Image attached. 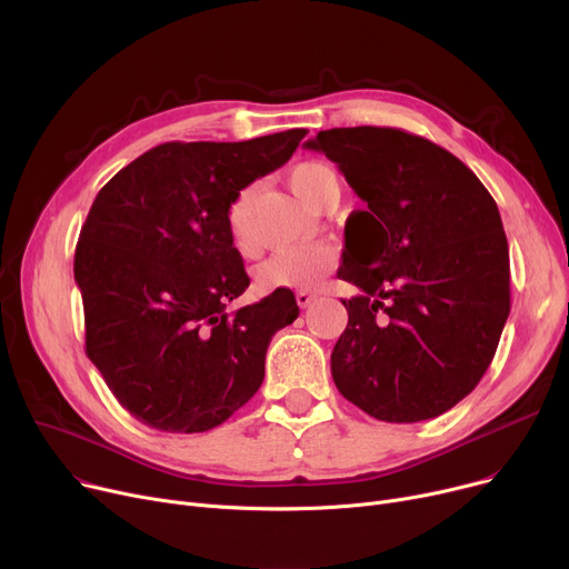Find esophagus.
<instances>
[{"label":"esophagus","mask_w":569,"mask_h":569,"mask_svg":"<svg viewBox=\"0 0 569 569\" xmlns=\"http://www.w3.org/2000/svg\"><path fill=\"white\" fill-rule=\"evenodd\" d=\"M295 300H297V305H300L302 309H307V307H311L316 302V295L309 292V290H300V292H295Z\"/></svg>","instance_id":"34e87169"}]
</instances>
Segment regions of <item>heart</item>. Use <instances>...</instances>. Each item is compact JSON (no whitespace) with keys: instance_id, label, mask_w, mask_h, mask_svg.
I'll list each match as a JSON object with an SVG mask.
<instances>
[{"instance_id":"heart-1","label":"heart","mask_w":569,"mask_h":569,"mask_svg":"<svg viewBox=\"0 0 569 569\" xmlns=\"http://www.w3.org/2000/svg\"><path fill=\"white\" fill-rule=\"evenodd\" d=\"M288 182L292 191L316 209L327 204H337L341 196L339 172L325 161H302L288 172ZM249 204L251 189L239 191L228 204V232L237 249H247L249 244ZM337 264V253L332 247L318 244L305 249H281L269 256L256 269V286L262 292L274 290H311L322 283V279L332 272Z\"/></svg>"}]
</instances>
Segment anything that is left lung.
Segmentation results:
<instances>
[{
    "mask_svg": "<svg viewBox=\"0 0 569 569\" xmlns=\"http://www.w3.org/2000/svg\"><path fill=\"white\" fill-rule=\"evenodd\" d=\"M307 147L367 202L346 223L339 277L362 292L343 300L335 385L376 420H431L482 380L510 316L498 204L455 154L401 129H330Z\"/></svg>",
    "mask_w": 569,
    "mask_h": 569,
    "instance_id": "8db88e82",
    "label": "left lung"
}]
</instances>
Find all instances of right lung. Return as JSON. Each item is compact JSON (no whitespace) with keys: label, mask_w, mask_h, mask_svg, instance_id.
<instances>
[{"label":"right lung","mask_w":569,"mask_h":569,"mask_svg":"<svg viewBox=\"0 0 569 569\" xmlns=\"http://www.w3.org/2000/svg\"><path fill=\"white\" fill-rule=\"evenodd\" d=\"M307 133L163 142L99 191L73 260L84 352L138 422L200 433L258 392L269 341L300 309L290 290H274L226 311L249 288L226 214Z\"/></svg>","instance_id":"1"}]
</instances>
